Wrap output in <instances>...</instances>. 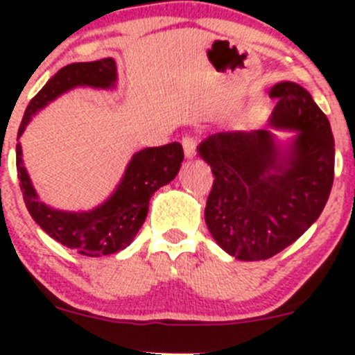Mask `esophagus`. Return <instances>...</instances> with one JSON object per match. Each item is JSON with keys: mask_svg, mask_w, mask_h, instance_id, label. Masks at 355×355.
Wrapping results in <instances>:
<instances>
[{"mask_svg": "<svg viewBox=\"0 0 355 355\" xmlns=\"http://www.w3.org/2000/svg\"><path fill=\"white\" fill-rule=\"evenodd\" d=\"M182 146H184V153L187 159L196 156V148H198V139L192 137V135H184L182 137Z\"/></svg>", "mask_w": 355, "mask_h": 355, "instance_id": "34e87169", "label": "esophagus"}]
</instances>
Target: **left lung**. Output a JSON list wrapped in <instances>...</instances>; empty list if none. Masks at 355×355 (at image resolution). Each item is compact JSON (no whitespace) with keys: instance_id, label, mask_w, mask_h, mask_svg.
Here are the masks:
<instances>
[{"instance_id":"1","label":"left lung","mask_w":355,"mask_h":355,"mask_svg":"<svg viewBox=\"0 0 355 355\" xmlns=\"http://www.w3.org/2000/svg\"><path fill=\"white\" fill-rule=\"evenodd\" d=\"M270 127L297 132L287 146L270 128L218 132L199 144L213 189L204 218L216 244L241 261L270 259L320 218L335 175L327 114L295 82L270 91Z\"/></svg>"}]
</instances>
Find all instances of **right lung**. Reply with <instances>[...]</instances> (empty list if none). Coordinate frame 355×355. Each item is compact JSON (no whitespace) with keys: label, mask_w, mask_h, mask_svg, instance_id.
<instances>
[{"label":"right lung","mask_w":355,"mask_h":355,"mask_svg":"<svg viewBox=\"0 0 355 355\" xmlns=\"http://www.w3.org/2000/svg\"><path fill=\"white\" fill-rule=\"evenodd\" d=\"M114 84H116V65L113 58L71 63L63 67L31 99L20 123L19 137L24 134L31 118L63 92L78 85L111 89L114 87ZM182 161H184V149L178 142L142 149L132 156L120 184L105 202L91 211L70 213V211H60L46 206L37 198V192L24 166L20 142L17 144V173H19L25 206L31 216L49 237L68 249H73L82 256L89 257L114 254L134 241L148 216L149 200L153 194L177 177Z\"/></svg>","instance_id":"obj_1"}]
</instances>
